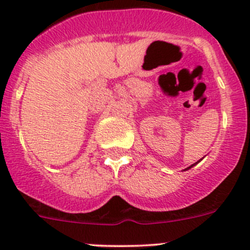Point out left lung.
Listing matches in <instances>:
<instances>
[{
    "label": "left lung",
    "instance_id": "1",
    "mask_svg": "<svg viewBox=\"0 0 250 250\" xmlns=\"http://www.w3.org/2000/svg\"><path fill=\"white\" fill-rule=\"evenodd\" d=\"M198 162H200V161H198ZM198 162H196V163H193V165H191V166H190V167H188V168H186V169H185V170H188V169H190V168H192V167H193V166H196V165H197V163H198Z\"/></svg>",
    "mask_w": 250,
    "mask_h": 250
}]
</instances>
